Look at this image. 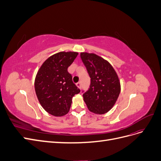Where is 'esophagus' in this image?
<instances>
[{
  "label": "esophagus",
  "mask_w": 161,
  "mask_h": 161,
  "mask_svg": "<svg viewBox=\"0 0 161 161\" xmlns=\"http://www.w3.org/2000/svg\"><path fill=\"white\" fill-rule=\"evenodd\" d=\"M76 85L78 87H79V89H81V82H78Z\"/></svg>",
  "instance_id": "1"
}]
</instances>
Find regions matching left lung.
<instances>
[{
  "instance_id": "left-lung-1",
  "label": "left lung",
  "mask_w": 161,
  "mask_h": 161,
  "mask_svg": "<svg viewBox=\"0 0 161 161\" xmlns=\"http://www.w3.org/2000/svg\"><path fill=\"white\" fill-rule=\"evenodd\" d=\"M81 60L91 78L83 99L89 110L96 114L109 111L118 99L121 86L119 78L109 63L95 53H80Z\"/></svg>"
}]
</instances>
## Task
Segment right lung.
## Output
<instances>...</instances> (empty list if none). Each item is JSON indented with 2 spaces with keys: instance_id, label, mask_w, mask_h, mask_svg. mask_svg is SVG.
Returning a JSON list of instances; mask_svg holds the SVG:
<instances>
[{
  "instance_id": "right-lung-1",
  "label": "right lung",
  "mask_w": 161,
  "mask_h": 161,
  "mask_svg": "<svg viewBox=\"0 0 161 161\" xmlns=\"http://www.w3.org/2000/svg\"><path fill=\"white\" fill-rule=\"evenodd\" d=\"M77 55L74 52L57 53L48 58L37 72L35 80L37 99L43 108L52 115L68 114L72 97L80 91L68 72Z\"/></svg>"
}]
</instances>
